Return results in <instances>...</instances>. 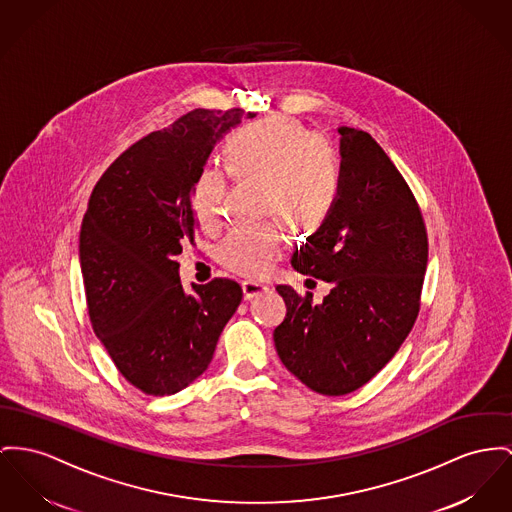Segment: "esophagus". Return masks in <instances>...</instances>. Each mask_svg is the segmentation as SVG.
<instances>
[{
    "label": "esophagus",
    "mask_w": 512,
    "mask_h": 512,
    "mask_svg": "<svg viewBox=\"0 0 512 512\" xmlns=\"http://www.w3.org/2000/svg\"><path fill=\"white\" fill-rule=\"evenodd\" d=\"M268 287L258 283V281H242V295H244V301H250L262 293H266Z\"/></svg>",
    "instance_id": "obj_1"
}]
</instances>
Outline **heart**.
I'll return each instance as SVG.
<instances>
[{"label": "heart", "instance_id": "obj_1", "mask_svg": "<svg viewBox=\"0 0 512 512\" xmlns=\"http://www.w3.org/2000/svg\"><path fill=\"white\" fill-rule=\"evenodd\" d=\"M229 169L207 165L192 188L198 223L211 231L223 221L229 171L239 180L264 184V213L281 219L295 233L320 229L340 198L341 169L326 137L289 120L256 122L233 134L227 143ZM287 250L279 223L235 227L219 244V260L240 275L272 272Z\"/></svg>", "mask_w": 512, "mask_h": 512}]
</instances>
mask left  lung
Segmentation results:
<instances>
[{"mask_svg":"<svg viewBox=\"0 0 512 512\" xmlns=\"http://www.w3.org/2000/svg\"><path fill=\"white\" fill-rule=\"evenodd\" d=\"M341 190L326 223L291 256L297 272L332 283L320 305L277 285L287 305L273 341L310 390L343 396L365 386L408 338L429 242L408 182L371 134L340 128Z\"/></svg>","mask_w":512,"mask_h":512,"instance_id":"left-lung-1","label":"left lung"}]
</instances>
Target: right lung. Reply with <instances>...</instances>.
<instances>
[{
  "mask_svg": "<svg viewBox=\"0 0 512 512\" xmlns=\"http://www.w3.org/2000/svg\"><path fill=\"white\" fill-rule=\"evenodd\" d=\"M240 108H196L130 145L99 178L81 223L79 260L91 326L120 375L171 396L204 373L242 301L215 277L186 295L178 256L194 242L192 188Z\"/></svg>",
  "mask_w": 512,
  "mask_h": 512,
  "instance_id": "add662e5",
  "label": "right lung"
}]
</instances>
